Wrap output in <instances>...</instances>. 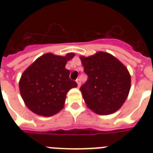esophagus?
<instances>
[{
    "instance_id": "34e87169",
    "label": "esophagus",
    "mask_w": 153,
    "mask_h": 153,
    "mask_svg": "<svg viewBox=\"0 0 153 153\" xmlns=\"http://www.w3.org/2000/svg\"><path fill=\"white\" fill-rule=\"evenodd\" d=\"M76 83H77V86H78V87H79V86H80V84H81V82H80V79H76Z\"/></svg>"
}]
</instances>
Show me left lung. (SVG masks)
Masks as SVG:
<instances>
[{
    "label": "left lung",
    "instance_id": "1",
    "mask_svg": "<svg viewBox=\"0 0 153 153\" xmlns=\"http://www.w3.org/2000/svg\"><path fill=\"white\" fill-rule=\"evenodd\" d=\"M80 60L88 76L79 88L87 106L100 115L115 113L122 106L130 90L128 70L107 53L81 56Z\"/></svg>",
    "mask_w": 153,
    "mask_h": 153
}]
</instances>
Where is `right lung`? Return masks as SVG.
I'll list each match as a JSON object with an SVG mask.
<instances>
[{"mask_svg": "<svg viewBox=\"0 0 153 153\" xmlns=\"http://www.w3.org/2000/svg\"><path fill=\"white\" fill-rule=\"evenodd\" d=\"M74 56L47 53L38 58L22 74L19 83L21 95L31 111L48 117L63 107L66 95L77 83L70 79V70L65 68L67 60Z\"/></svg>", "mask_w": 153, "mask_h": 153, "instance_id": "add662e5", "label": "right lung"}]
</instances>
